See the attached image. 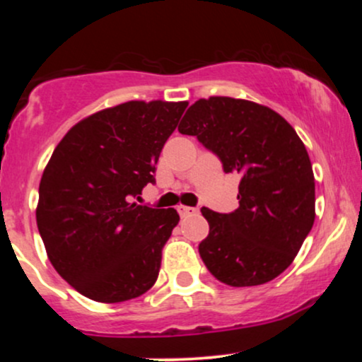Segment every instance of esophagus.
<instances>
[{
    "label": "esophagus",
    "mask_w": 362,
    "mask_h": 362,
    "mask_svg": "<svg viewBox=\"0 0 362 362\" xmlns=\"http://www.w3.org/2000/svg\"><path fill=\"white\" fill-rule=\"evenodd\" d=\"M177 211H178V214L182 216V218H187V216L197 213V209H195V207H189V206H178Z\"/></svg>",
    "instance_id": "34e87169"
}]
</instances>
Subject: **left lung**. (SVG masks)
<instances>
[{
    "instance_id": "left-lung-1",
    "label": "left lung",
    "mask_w": 362,
    "mask_h": 362,
    "mask_svg": "<svg viewBox=\"0 0 362 362\" xmlns=\"http://www.w3.org/2000/svg\"><path fill=\"white\" fill-rule=\"evenodd\" d=\"M178 132L195 136L238 173V209L202 207L209 235L199 253L218 281L235 288L276 279L289 267L315 221V177L305 144L269 107L230 97L201 98Z\"/></svg>"
}]
</instances>
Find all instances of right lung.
<instances>
[{
  "mask_svg": "<svg viewBox=\"0 0 362 362\" xmlns=\"http://www.w3.org/2000/svg\"><path fill=\"white\" fill-rule=\"evenodd\" d=\"M187 102H126L83 119L42 173L37 226L57 274L100 303L138 298L155 284L175 209L136 202L155 184L158 158Z\"/></svg>",
  "mask_w": 362,
  "mask_h": 362,
  "instance_id": "right-lung-1",
  "label": "right lung"
}]
</instances>
